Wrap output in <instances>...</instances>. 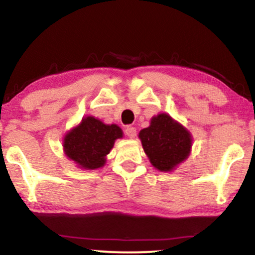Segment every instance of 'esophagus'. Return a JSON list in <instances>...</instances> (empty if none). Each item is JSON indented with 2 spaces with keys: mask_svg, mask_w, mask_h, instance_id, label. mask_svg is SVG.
Listing matches in <instances>:
<instances>
[{
  "mask_svg": "<svg viewBox=\"0 0 255 255\" xmlns=\"http://www.w3.org/2000/svg\"><path fill=\"white\" fill-rule=\"evenodd\" d=\"M125 133L128 134V138H134L136 137V128L133 127H128L125 128Z\"/></svg>",
  "mask_w": 255,
  "mask_h": 255,
  "instance_id": "esophagus-1",
  "label": "esophagus"
}]
</instances>
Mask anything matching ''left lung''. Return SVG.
I'll return each instance as SVG.
<instances>
[{
  "instance_id": "obj_1",
  "label": "left lung",
  "mask_w": 255,
  "mask_h": 255,
  "mask_svg": "<svg viewBox=\"0 0 255 255\" xmlns=\"http://www.w3.org/2000/svg\"><path fill=\"white\" fill-rule=\"evenodd\" d=\"M140 142L152 166L163 172L175 170L188 158L193 136L168 113L153 116L150 125L139 131Z\"/></svg>"
}]
</instances>
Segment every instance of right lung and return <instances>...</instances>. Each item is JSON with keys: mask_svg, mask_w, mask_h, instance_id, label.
<instances>
[{"mask_svg": "<svg viewBox=\"0 0 255 255\" xmlns=\"http://www.w3.org/2000/svg\"><path fill=\"white\" fill-rule=\"evenodd\" d=\"M118 138H123V130L117 124H105L87 116L65 134L64 153L80 169L96 170L105 165L106 156Z\"/></svg>", "mask_w": 255, "mask_h": 255, "instance_id": "right-lung-1", "label": "right lung"}]
</instances>
